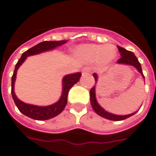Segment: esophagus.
Returning a JSON list of instances; mask_svg holds the SVG:
<instances>
[{
	"label": "esophagus",
	"mask_w": 156,
	"mask_h": 156,
	"mask_svg": "<svg viewBox=\"0 0 156 156\" xmlns=\"http://www.w3.org/2000/svg\"><path fill=\"white\" fill-rule=\"evenodd\" d=\"M89 73H90V69L89 68L86 67L82 69V74H83V76L87 75V74H89Z\"/></svg>",
	"instance_id": "esophagus-1"
}]
</instances>
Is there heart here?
<instances>
[{
	"instance_id": "obj_1",
	"label": "heart",
	"mask_w": 156,
	"mask_h": 156,
	"mask_svg": "<svg viewBox=\"0 0 156 156\" xmlns=\"http://www.w3.org/2000/svg\"><path fill=\"white\" fill-rule=\"evenodd\" d=\"M75 53L80 58L87 62H99L102 65H106L115 59L116 50L111 46H101L94 44H85L77 46Z\"/></svg>"
}]
</instances>
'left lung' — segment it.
<instances>
[{
    "mask_svg": "<svg viewBox=\"0 0 156 156\" xmlns=\"http://www.w3.org/2000/svg\"><path fill=\"white\" fill-rule=\"evenodd\" d=\"M118 51L120 52V54L122 56V58L118 59V61L117 62L118 64L133 66V67H135L136 69H137V71L141 74L142 77L144 79V76L143 72H142L141 65H140V63L138 61L137 58L134 55L133 53L131 51H129V50H126L123 47H121L119 46H118ZM93 76H94L95 82H97L98 81V75H97L96 73H94ZM90 98H91L90 99H91V106H92L93 110H94V112L96 113L97 114H98L99 116L106 118V119L108 120H111V121H122V120H125L126 118L133 116V115H134L138 111L137 110V111H135L134 113L127 114V115H117V114H111V113L107 112L97 102L96 96H95V85H94V87L91 89V91H90Z\"/></svg>",
    "mask_w": 156,
    "mask_h": 156,
    "instance_id": "obj_1",
    "label": "left lung"
}]
</instances>
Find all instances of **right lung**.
I'll return each instance as SVG.
<instances>
[{"label": "right lung", "instance_id": "add662e5", "mask_svg": "<svg viewBox=\"0 0 156 156\" xmlns=\"http://www.w3.org/2000/svg\"><path fill=\"white\" fill-rule=\"evenodd\" d=\"M66 42H67V40L44 41V42H40V43L37 44L36 46H33L32 48L25 51L16 65L14 73H13V75L12 76V96L15 104L16 105L19 110L23 114L26 115L27 117H29V118L34 120H38V121H44V120L50 119V118L58 116V114H61L65 109L68 102L67 98L69 90L73 85L80 80L81 73H76L65 76L62 79V92L59 100L54 104L50 105V106H36V105L27 104V103L22 102L17 98L14 91V85L16 78L17 70L29 56L35 55V54H41L43 52L50 51V50H54L56 47L62 46Z\"/></svg>", "mask_w": 156, "mask_h": 156}]
</instances>
